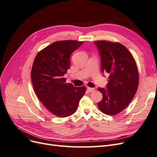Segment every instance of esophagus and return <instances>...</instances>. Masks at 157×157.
<instances>
[{
  "label": "esophagus",
  "instance_id": "esophagus-1",
  "mask_svg": "<svg viewBox=\"0 0 157 157\" xmlns=\"http://www.w3.org/2000/svg\"><path fill=\"white\" fill-rule=\"evenodd\" d=\"M87 90H88V91L89 92H94V90H95V89H94V88H90V87H88V88H87Z\"/></svg>",
  "mask_w": 157,
  "mask_h": 157
}]
</instances>
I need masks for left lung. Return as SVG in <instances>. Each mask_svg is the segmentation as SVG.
I'll return each mask as SVG.
<instances>
[{"mask_svg": "<svg viewBox=\"0 0 157 157\" xmlns=\"http://www.w3.org/2000/svg\"><path fill=\"white\" fill-rule=\"evenodd\" d=\"M101 55L102 72L109 75L107 88L98 103L102 113L115 115L122 111L134 98L139 84V72L130 52L122 44L108 40L94 41Z\"/></svg>", "mask_w": 157, "mask_h": 157, "instance_id": "8db88e82", "label": "left lung"}]
</instances>
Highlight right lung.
Wrapping results in <instances>:
<instances>
[{"instance_id": "add662e5", "label": "right lung", "mask_w": 157, "mask_h": 157, "mask_svg": "<svg viewBox=\"0 0 157 157\" xmlns=\"http://www.w3.org/2000/svg\"><path fill=\"white\" fill-rule=\"evenodd\" d=\"M84 41H56L38 52L33 61L31 77L37 98L50 113L66 117L77 111L85 86L75 87L63 78L70 68L71 54Z\"/></svg>"}]
</instances>
